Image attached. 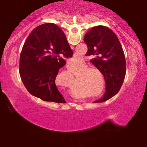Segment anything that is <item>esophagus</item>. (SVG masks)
Masks as SVG:
<instances>
[{
	"label": "esophagus",
	"instance_id": "1",
	"mask_svg": "<svg viewBox=\"0 0 147 147\" xmlns=\"http://www.w3.org/2000/svg\"><path fill=\"white\" fill-rule=\"evenodd\" d=\"M71 49H74V46H71Z\"/></svg>",
	"mask_w": 147,
	"mask_h": 147
}]
</instances>
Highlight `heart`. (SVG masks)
Masks as SVG:
<instances>
[{"label":"heart","mask_w":147,"mask_h":147,"mask_svg":"<svg viewBox=\"0 0 147 147\" xmlns=\"http://www.w3.org/2000/svg\"><path fill=\"white\" fill-rule=\"evenodd\" d=\"M82 61V59L81 58H75L72 59L71 61H70V63H69L71 64V66H74V65H76V64L80 63ZM94 68H88V69H86V70L84 71V72L82 74H86L83 77V78L84 80V82H89V78H90V77H89V76H90V73H89V72H91V71H92L93 70H94ZM88 72V74L87 73Z\"/></svg>","instance_id":"b5f03b06"}]
</instances>
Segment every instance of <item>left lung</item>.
I'll list each match as a JSON object with an SVG mask.
<instances>
[{
    "label": "left lung",
    "instance_id": "obj_1",
    "mask_svg": "<svg viewBox=\"0 0 147 147\" xmlns=\"http://www.w3.org/2000/svg\"><path fill=\"white\" fill-rule=\"evenodd\" d=\"M84 41L88 51L86 55L93 56V63L103 74L106 90L101 98L94 102H103L118 93L126 74L124 52L115 34L104 26H96L86 34Z\"/></svg>",
    "mask_w": 147,
    "mask_h": 147
}]
</instances>
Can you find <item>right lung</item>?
<instances>
[{
    "mask_svg": "<svg viewBox=\"0 0 147 147\" xmlns=\"http://www.w3.org/2000/svg\"><path fill=\"white\" fill-rule=\"evenodd\" d=\"M73 52L64 32L55 24L37 26L27 38L20 55L19 73L30 93L47 102L65 103L56 86L59 69Z\"/></svg>",
    "mask_w": 147,
    "mask_h": 147,
    "instance_id": "add662e5",
    "label": "right lung"
}]
</instances>
